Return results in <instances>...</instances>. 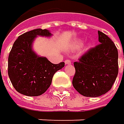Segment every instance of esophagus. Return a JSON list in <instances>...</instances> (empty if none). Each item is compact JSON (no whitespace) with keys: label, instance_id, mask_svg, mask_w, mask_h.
<instances>
[{"label":"esophagus","instance_id":"esophagus-1","mask_svg":"<svg viewBox=\"0 0 124 124\" xmlns=\"http://www.w3.org/2000/svg\"><path fill=\"white\" fill-rule=\"evenodd\" d=\"M65 65H70V64H71L70 61L69 59H66V60L65 61Z\"/></svg>","mask_w":124,"mask_h":124}]
</instances>
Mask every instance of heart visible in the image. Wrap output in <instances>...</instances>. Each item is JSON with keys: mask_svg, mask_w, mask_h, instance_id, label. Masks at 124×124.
<instances>
[{"mask_svg": "<svg viewBox=\"0 0 124 124\" xmlns=\"http://www.w3.org/2000/svg\"><path fill=\"white\" fill-rule=\"evenodd\" d=\"M83 41H81V40H79V41H77L74 44V47L75 48H78V47H80L81 46L83 45Z\"/></svg>", "mask_w": 124, "mask_h": 124, "instance_id": "1", "label": "heart"}]
</instances>
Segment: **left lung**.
I'll use <instances>...</instances> for the list:
<instances>
[{
	"mask_svg": "<svg viewBox=\"0 0 124 124\" xmlns=\"http://www.w3.org/2000/svg\"><path fill=\"white\" fill-rule=\"evenodd\" d=\"M101 44L90 49L74 63L72 84L85 97H100L112 88L118 74V53L114 42L98 31Z\"/></svg>",
	"mask_w": 124,
	"mask_h": 124,
	"instance_id": "obj_1",
	"label": "left lung"
}]
</instances>
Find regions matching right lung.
I'll return each instance as SVG.
<instances>
[{
  "label": "right lung",
  "mask_w": 124,
  "mask_h": 124,
  "mask_svg": "<svg viewBox=\"0 0 124 124\" xmlns=\"http://www.w3.org/2000/svg\"><path fill=\"white\" fill-rule=\"evenodd\" d=\"M48 30L36 29L18 36L14 42L8 58V75L16 90L26 96L44 94L50 87L54 74L65 66V62L53 64L32 50L37 36L50 37Z\"/></svg>",
  "instance_id": "1"
}]
</instances>
